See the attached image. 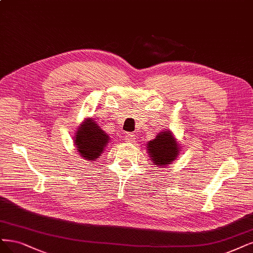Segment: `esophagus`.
Returning a JSON list of instances; mask_svg holds the SVG:
<instances>
[{
	"label": "esophagus",
	"mask_w": 253,
	"mask_h": 253,
	"mask_svg": "<svg viewBox=\"0 0 253 253\" xmlns=\"http://www.w3.org/2000/svg\"><path fill=\"white\" fill-rule=\"evenodd\" d=\"M136 139V135H134L133 133H127L126 135V142H134Z\"/></svg>",
	"instance_id": "esophagus-1"
}]
</instances>
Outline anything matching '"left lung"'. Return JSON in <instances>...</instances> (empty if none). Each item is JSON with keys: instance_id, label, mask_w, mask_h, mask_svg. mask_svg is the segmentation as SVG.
<instances>
[{"instance_id": "1", "label": "left lung", "mask_w": 253, "mask_h": 253, "mask_svg": "<svg viewBox=\"0 0 253 253\" xmlns=\"http://www.w3.org/2000/svg\"><path fill=\"white\" fill-rule=\"evenodd\" d=\"M147 154L157 168H165L171 164L180 155V143L170 129L164 128L155 139L146 144Z\"/></svg>"}]
</instances>
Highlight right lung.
<instances>
[{"label":"right lung","instance_id":"obj_1","mask_svg":"<svg viewBox=\"0 0 253 253\" xmlns=\"http://www.w3.org/2000/svg\"><path fill=\"white\" fill-rule=\"evenodd\" d=\"M73 139L80 156L92 162L104 152L110 141V136L98 126L95 119L89 117L76 128Z\"/></svg>","mask_w":253,"mask_h":253}]
</instances>
